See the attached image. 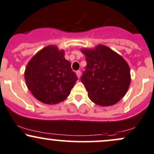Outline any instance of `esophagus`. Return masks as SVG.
Masks as SVG:
<instances>
[{"label": "esophagus", "mask_w": 154, "mask_h": 154, "mask_svg": "<svg viewBox=\"0 0 154 154\" xmlns=\"http://www.w3.org/2000/svg\"><path fill=\"white\" fill-rule=\"evenodd\" d=\"M76 75H77V77H78V78H79V77H80V76H81V72L80 71H77L76 72Z\"/></svg>", "instance_id": "obj_1"}]
</instances>
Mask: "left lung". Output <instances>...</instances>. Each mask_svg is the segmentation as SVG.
I'll return each mask as SVG.
<instances>
[{
  "label": "left lung",
  "mask_w": 154,
  "mask_h": 154,
  "mask_svg": "<svg viewBox=\"0 0 154 154\" xmlns=\"http://www.w3.org/2000/svg\"><path fill=\"white\" fill-rule=\"evenodd\" d=\"M87 65L81 76L88 97L102 106L117 103L123 98L130 84V71L122 56L105 45L93 50L82 49Z\"/></svg>",
  "instance_id": "1"
}]
</instances>
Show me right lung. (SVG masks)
<instances>
[{
  "instance_id": "right-lung-1",
  "label": "right lung",
  "mask_w": 154,
  "mask_h": 154,
  "mask_svg": "<svg viewBox=\"0 0 154 154\" xmlns=\"http://www.w3.org/2000/svg\"><path fill=\"white\" fill-rule=\"evenodd\" d=\"M28 89L44 103L56 104L65 100L77 80L64 53L54 45L39 51L28 63L24 72Z\"/></svg>"
}]
</instances>
